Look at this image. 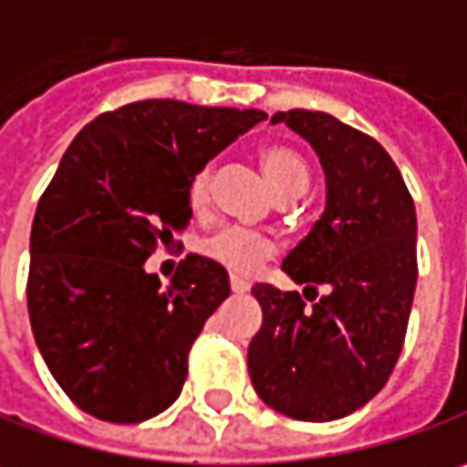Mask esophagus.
<instances>
[{
    "label": "esophagus",
    "instance_id": "34e87169",
    "mask_svg": "<svg viewBox=\"0 0 467 467\" xmlns=\"http://www.w3.org/2000/svg\"><path fill=\"white\" fill-rule=\"evenodd\" d=\"M230 288H233V293H245V290L251 288V285H248V283H245V280H243V277H230Z\"/></svg>",
    "mask_w": 467,
    "mask_h": 467
}]
</instances>
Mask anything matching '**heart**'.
Segmentation results:
<instances>
[{
  "label": "heart",
  "instance_id": "obj_1",
  "mask_svg": "<svg viewBox=\"0 0 467 467\" xmlns=\"http://www.w3.org/2000/svg\"><path fill=\"white\" fill-rule=\"evenodd\" d=\"M264 177L277 198L290 201L298 198L309 187V166L304 155L290 145H266L259 152ZM211 198V166L198 169L187 184V203L195 213L208 206ZM201 256L224 266L233 275H251L261 264L275 256V243L259 233L243 227H224L219 233L208 234L198 245Z\"/></svg>",
  "mask_w": 467,
  "mask_h": 467
}]
</instances>
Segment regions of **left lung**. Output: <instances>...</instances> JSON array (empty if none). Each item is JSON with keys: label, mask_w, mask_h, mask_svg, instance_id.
Listing matches in <instances>:
<instances>
[{"label": "left lung", "mask_w": 467, "mask_h": 467, "mask_svg": "<svg viewBox=\"0 0 467 467\" xmlns=\"http://www.w3.org/2000/svg\"><path fill=\"white\" fill-rule=\"evenodd\" d=\"M272 124L315 148L327 206L283 261L304 296L254 285L264 322L248 346V372L272 410L327 423L365 407L397 368L418 285L415 203L370 134L319 110L275 113Z\"/></svg>", "instance_id": "left-lung-1"}]
</instances>
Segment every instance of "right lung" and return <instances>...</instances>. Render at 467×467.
Segmentation results:
<instances>
[{
  "label": "right lung",
  "mask_w": 467,
  "mask_h": 467,
  "mask_svg": "<svg viewBox=\"0 0 467 467\" xmlns=\"http://www.w3.org/2000/svg\"><path fill=\"white\" fill-rule=\"evenodd\" d=\"M264 119L142 99L97 116L70 142L36 206L26 296L44 362L78 410L142 423L177 401L187 354L230 277L187 254L161 288L145 261L190 222L192 174Z\"/></svg>",
  "instance_id": "1"
}]
</instances>
